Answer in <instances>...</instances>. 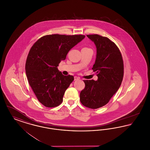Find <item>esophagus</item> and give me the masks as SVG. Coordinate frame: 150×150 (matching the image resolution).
<instances>
[{"label": "esophagus", "instance_id": "obj_1", "mask_svg": "<svg viewBox=\"0 0 150 150\" xmlns=\"http://www.w3.org/2000/svg\"><path fill=\"white\" fill-rule=\"evenodd\" d=\"M80 78L78 77V76H75L74 77V80H79Z\"/></svg>", "mask_w": 150, "mask_h": 150}]
</instances>
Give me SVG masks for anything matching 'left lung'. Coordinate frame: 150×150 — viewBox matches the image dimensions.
Returning a JSON list of instances; mask_svg holds the SVG:
<instances>
[{
	"instance_id": "1",
	"label": "left lung",
	"mask_w": 150,
	"mask_h": 150,
	"mask_svg": "<svg viewBox=\"0 0 150 150\" xmlns=\"http://www.w3.org/2000/svg\"><path fill=\"white\" fill-rule=\"evenodd\" d=\"M94 42L97 54L92 70L97 72V80H84L85 88L80 94L81 103L96 109L106 105L121 86L124 64L121 53L116 44L106 37L87 35Z\"/></svg>"
}]
</instances>
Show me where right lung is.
<instances>
[{
    "instance_id": "1",
    "label": "right lung",
    "mask_w": 150,
    "mask_h": 150,
    "mask_svg": "<svg viewBox=\"0 0 150 150\" xmlns=\"http://www.w3.org/2000/svg\"><path fill=\"white\" fill-rule=\"evenodd\" d=\"M86 37L82 35H48L31 47L25 70L29 84L38 100L44 106L54 107L63 100L64 92L74 80L64 76L57 68L71 48Z\"/></svg>"
}]
</instances>
